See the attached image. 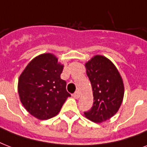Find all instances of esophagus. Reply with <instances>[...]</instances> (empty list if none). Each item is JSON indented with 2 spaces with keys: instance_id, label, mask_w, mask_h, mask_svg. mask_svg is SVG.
<instances>
[{
  "instance_id": "esophagus-1",
  "label": "esophagus",
  "mask_w": 147,
  "mask_h": 147,
  "mask_svg": "<svg viewBox=\"0 0 147 147\" xmlns=\"http://www.w3.org/2000/svg\"><path fill=\"white\" fill-rule=\"evenodd\" d=\"M72 96H73L74 98H76V99H78V98H79V93H78V92H76L75 94H73V95H72Z\"/></svg>"
}]
</instances>
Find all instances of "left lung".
<instances>
[{"instance_id": "obj_1", "label": "left lung", "mask_w": 147, "mask_h": 147, "mask_svg": "<svg viewBox=\"0 0 147 147\" xmlns=\"http://www.w3.org/2000/svg\"><path fill=\"white\" fill-rule=\"evenodd\" d=\"M85 66L94 102L84 114L90 121L101 123L111 118L121 107L124 95L123 79L114 63L104 55H94Z\"/></svg>"}]
</instances>
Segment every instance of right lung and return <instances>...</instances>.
Wrapping results in <instances>:
<instances>
[{"mask_svg": "<svg viewBox=\"0 0 147 147\" xmlns=\"http://www.w3.org/2000/svg\"><path fill=\"white\" fill-rule=\"evenodd\" d=\"M64 65L52 53L33 58L18 79V94L24 108L36 118L47 120L60 111L71 94L60 78Z\"/></svg>", "mask_w": 147, "mask_h": 147, "instance_id": "1", "label": "right lung"}]
</instances>
